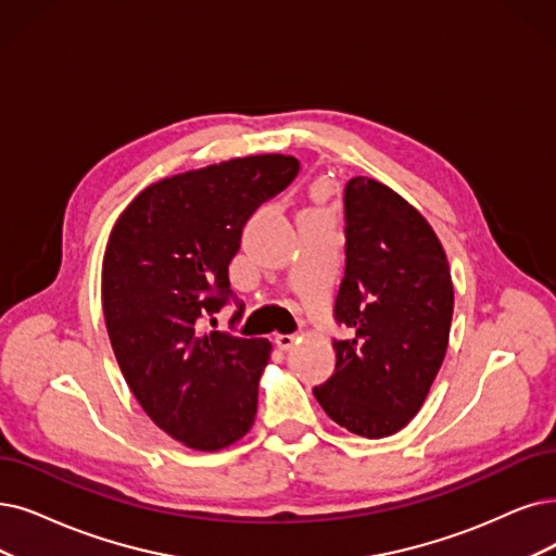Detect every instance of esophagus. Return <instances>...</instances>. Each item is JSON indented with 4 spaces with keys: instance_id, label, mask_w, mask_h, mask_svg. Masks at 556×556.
Listing matches in <instances>:
<instances>
[{
    "instance_id": "obj_1",
    "label": "esophagus",
    "mask_w": 556,
    "mask_h": 556,
    "mask_svg": "<svg viewBox=\"0 0 556 556\" xmlns=\"http://www.w3.org/2000/svg\"><path fill=\"white\" fill-rule=\"evenodd\" d=\"M276 346L278 349H282V351H290L294 344H296V336H282V332H280V336H276Z\"/></svg>"
}]
</instances>
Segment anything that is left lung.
<instances>
[{
	"label": "left lung",
	"mask_w": 556,
	"mask_h": 556,
	"mask_svg": "<svg viewBox=\"0 0 556 556\" xmlns=\"http://www.w3.org/2000/svg\"><path fill=\"white\" fill-rule=\"evenodd\" d=\"M346 266L332 340L336 371L313 392L355 435L386 438L417 415L445 361L454 287L433 228L390 187L353 177L344 187Z\"/></svg>",
	"instance_id": "left-lung-1"
}]
</instances>
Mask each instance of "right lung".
I'll return each mask as SVG.
<instances>
[{
    "label": "right lung",
    "mask_w": 556,
    "mask_h": 556,
    "mask_svg": "<svg viewBox=\"0 0 556 556\" xmlns=\"http://www.w3.org/2000/svg\"><path fill=\"white\" fill-rule=\"evenodd\" d=\"M299 162L251 154L166 177L116 220L102 260L111 346L148 417L191 450L216 452L249 433L264 338L203 330L228 301V266L251 214L292 185Z\"/></svg>",
    "instance_id": "right-lung-1"
}]
</instances>
